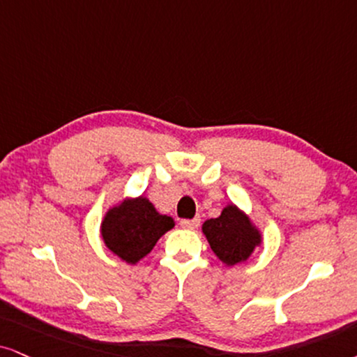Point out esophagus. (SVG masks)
Wrapping results in <instances>:
<instances>
[{"mask_svg":"<svg viewBox=\"0 0 357 357\" xmlns=\"http://www.w3.org/2000/svg\"><path fill=\"white\" fill-rule=\"evenodd\" d=\"M200 225V217H195L192 220H180V227L182 228H187V230H195V228H199Z\"/></svg>","mask_w":357,"mask_h":357,"instance_id":"1","label":"esophagus"}]
</instances>
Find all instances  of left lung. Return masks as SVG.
I'll return each mask as SVG.
<instances>
[{
	"mask_svg": "<svg viewBox=\"0 0 357 357\" xmlns=\"http://www.w3.org/2000/svg\"><path fill=\"white\" fill-rule=\"evenodd\" d=\"M202 230L213 253L230 266L248 258L261 240L248 217L235 205L223 208L218 218L206 220Z\"/></svg>",
	"mask_w": 357,
	"mask_h": 357,
	"instance_id": "obj_1",
	"label": "left lung"
}]
</instances>
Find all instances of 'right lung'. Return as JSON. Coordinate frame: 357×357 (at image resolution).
Segmentation results:
<instances>
[{"mask_svg":"<svg viewBox=\"0 0 357 357\" xmlns=\"http://www.w3.org/2000/svg\"><path fill=\"white\" fill-rule=\"evenodd\" d=\"M174 225V220L160 215L151 202L139 197L105 215L100 231L112 253L127 263H137Z\"/></svg>","mask_w":357,"mask_h":357,"instance_id":"right-lung-1","label":"right lung"}]
</instances>
